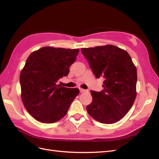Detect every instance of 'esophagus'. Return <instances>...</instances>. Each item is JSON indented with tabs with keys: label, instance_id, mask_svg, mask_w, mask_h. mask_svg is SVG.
I'll return each instance as SVG.
<instances>
[{
	"label": "esophagus",
	"instance_id": "obj_1",
	"mask_svg": "<svg viewBox=\"0 0 159 159\" xmlns=\"http://www.w3.org/2000/svg\"><path fill=\"white\" fill-rule=\"evenodd\" d=\"M80 92H81V93H83V92H85V91H86L87 90H85V89H81V88H80Z\"/></svg>",
	"mask_w": 159,
	"mask_h": 159
}]
</instances>
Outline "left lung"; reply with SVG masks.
<instances>
[{"instance_id":"obj_1","label":"left lung","mask_w":159,"mask_h":159,"mask_svg":"<svg viewBox=\"0 0 159 159\" xmlns=\"http://www.w3.org/2000/svg\"><path fill=\"white\" fill-rule=\"evenodd\" d=\"M81 51L96 78L104 79L103 90L90 91L93 100L86 107L88 113L102 123L117 122L131 108L136 98L137 69L131 56L113 45Z\"/></svg>"}]
</instances>
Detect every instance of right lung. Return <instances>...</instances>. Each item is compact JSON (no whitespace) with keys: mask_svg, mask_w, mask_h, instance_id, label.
I'll list each match as a JSON object with an SVG mask.
<instances>
[{"mask_svg":"<svg viewBox=\"0 0 159 159\" xmlns=\"http://www.w3.org/2000/svg\"><path fill=\"white\" fill-rule=\"evenodd\" d=\"M78 49L43 47L28 56L20 75L21 98L28 112L42 123H53L64 117L80 93L57 82L70 72Z\"/></svg>","mask_w":159,"mask_h":159,"instance_id":"obj_1","label":"right lung"}]
</instances>
